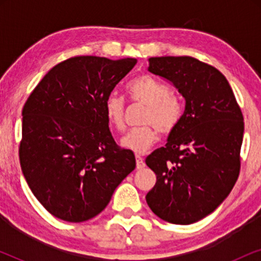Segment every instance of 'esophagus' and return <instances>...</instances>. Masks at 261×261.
<instances>
[{"label":"esophagus","instance_id":"obj_1","mask_svg":"<svg viewBox=\"0 0 261 261\" xmlns=\"http://www.w3.org/2000/svg\"><path fill=\"white\" fill-rule=\"evenodd\" d=\"M135 160H137V169H138V170L144 169V167H145L144 159H142L140 155H137V156H135Z\"/></svg>","mask_w":261,"mask_h":261}]
</instances>
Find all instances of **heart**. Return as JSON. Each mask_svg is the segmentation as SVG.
I'll return each instance as SVG.
<instances>
[{"mask_svg":"<svg viewBox=\"0 0 261 261\" xmlns=\"http://www.w3.org/2000/svg\"><path fill=\"white\" fill-rule=\"evenodd\" d=\"M128 94L134 101L146 105L142 122L146 124L132 128L121 138L123 148L141 154L158 140V129L170 133L179 123L183 115V102L180 97L170 92L166 85L147 74L139 76L127 84ZM124 103L116 94H110L105 101V114L109 124L117 130H122Z\"/></svg>","mask_w":261,"mask_h":261,"instance_id":"obj_1","label":"heart"}]
</instances>
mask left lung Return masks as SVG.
Wrapping results in <instances>:
<instances>
[{"label": "left lung", "mask_w": 261, "mask_h": 261, "mask_svg": "<svg viewBox=\"0 0 261 261\" xmlns=\"http://www.w3.org/2000/svg\"><path fill=\"white\" fill-rule=\"evenodd\" d=\"M148 64L183 96L185 109L165 147L146 158L156 174L146 202L166 222L191 224L212 214L238 179L244 117L214 66L191 57H152Z\"/></svg>", "instance_id": "8db88e82"}]
</instances>
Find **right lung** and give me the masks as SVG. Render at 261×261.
Returning a JSON list of instances; mask_svg holds the SVG:
<instances>
[{"label":"right lung","instance_id":"add662e5","mask_svg":"<svg viewBox=\"0 0 261 261\" xmlns=\"http://www.w3.org/2000/svg\"><path fill=\"white\" fill-rule=\"evenodd\" d=\"M135 64L73 57L52 67L24 103L21 170L53 216L92 219L135 169L134 153L116 145L105 114L106 98Z\"/></svg>","mask_w":261,"mask_h":261}]
</instances>
